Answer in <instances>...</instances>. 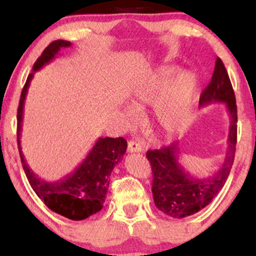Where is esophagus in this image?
<instances>
[{"instance_id": "obj_1", "label": "esophagus", "mask_w": 256, "mask_h": 256, "mask_svg": "<svg viewBox=\"0 0 256 256\" xmlns=\"http://www.w3.org/2000/svg\"><path fill=\"white\" fill-rule=\"evenodd\" d=\"M143 150V146L140 143L136 142V140H130L128 146V152H140Z\"/></svg>"}]
</instances>
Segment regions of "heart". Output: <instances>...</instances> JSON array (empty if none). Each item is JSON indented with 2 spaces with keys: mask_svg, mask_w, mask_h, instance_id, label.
I'll return each mask as SVG.
<instances>
[{
  "mask_svg": "<svg viewBox=\"0 0 256 256\" xmlns=\"http://www.w3.org/2000/svg\"><path fill=\"white\" fill-rule=\"evenodd\" d=\"M174 72V68L168 67L155 73L143 82L130 101V107L134 110H142L156 102L155 122L167 136L180 134L192 122L200 84L198 76L192 71H180L172 78ZM128 116L131 118V112H128Z\"/></svg>",
  "mask_w": 256,
  "mask_h": 256,
  "instance_id": "heart-1",
  "label": "heart"
}]
</instances>
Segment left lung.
I'll return each mask as SVG.
<instances>
[{"label": "left lung", "mask_w": 256, "mask_h": 256, "mask_svg": "<svg viewBox=\"0 0 256 256\" xmlns=\"http://www.w3.org/2000/svg\"><path fill=\"white\" fill-rule=\"evenodd\" d=\"M225 104L230 116L228 150L222 165L214 174L206 178L192 176L179 162V143L156 150H148L152 170V192L155 206L176 219L192 216L210 204L224 186L234 164L237 142V106L234 92L224 64L216 58L212 80L202 91L200 107Z\"/></svg>", "instance_id": "left-lung-1"}]
</instances>
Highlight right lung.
Segmentation results:
<instances>
[{
	"label": "right lung",
	"mask_w": 256,
	"mask_h": 256,
	"mask_svg": "<svg viewBox=\"0 0 256 256\" xmlns=\"http://www.w3.org/2000/svg\"><path fill=\"white\" fill-rule=\"evenodd\" d=\"M71 46L68 40H54L44 49L42 55L34 62L32 72L26 79L18 107V148L28 183L44 204L52 212L67 219L84 220L100 212L104 207L110 186V176L114 166L122 161L128 148V142L122 137H100L80 165L56 182H46L38 177L26 164L20 146L25 98L34 72L50 62L61 49Z\"/></svg>",
	"instance_id": "1"
}]
</instances>
